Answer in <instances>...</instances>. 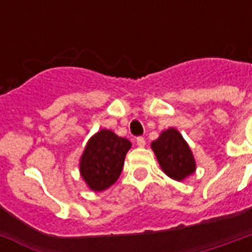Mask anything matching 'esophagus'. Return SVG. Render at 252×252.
Here are the masks:
<instances>
[{
    "label": "esophagus",
    "instance_id": "1",
    "mask_svg": "<svg viewBox=\"0 0 252 252\" xmlns=\"http://www.w3.org/2000/svg\"><path fill=\"white\" fill-rule=\"evenodd\" d=\"M136 144H137L138 148H144V146H145V138L137 137L136 138Z\"/></svg>",
    "mask_w": 252,
    "mask_h": 252
}]
</instances>
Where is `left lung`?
Here are the masks:
<instances>
[{
  "label": "left lung",
  "instance_id": "left-lung-1",
  "mask_svg": "<svg viewBox=\"0 0 252 252\" xmlns=\"http://www.w3.org/2000/svg\"><path fill=\"white\" fill-rule=\"evenodd\" d=\"M152 149L162 171L171 179L183 182L196 171V161L191 148L175 128L163 130L152 142Z\"/></svg>",
  "mask_w": 252,
  "mask_h": 252
}]
</instances>
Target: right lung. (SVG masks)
Listing matches in <instances>:
<instances>
[{
	"mask_svg": "<svg viewBox=\"0 0 252 252\" xmlns=\"http://www.w3.org/2000/svg\"><path fill=\"white\" fill-rule=\"evenodd\" d=\"M130 146L129 140L110 129L98 130L89 138L80 158V174L91 191H104L119 179Z\"/></svg>",
	"mask_w": 252,
	"mask_h": 252,
	"instance_id": "obj_1",
	"label": "right lung"
}]
</instances>
